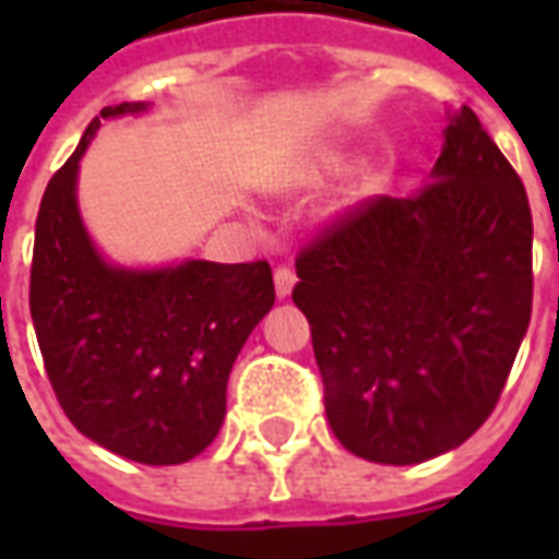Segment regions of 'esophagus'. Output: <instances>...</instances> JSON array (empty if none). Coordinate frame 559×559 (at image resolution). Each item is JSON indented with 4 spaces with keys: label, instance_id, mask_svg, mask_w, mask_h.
Listing matches in <instances>:
<instances>
[{
    "label": "esophagus",
    "instance_id": "obj_1",
    "mask_svg": "<svg viewBox=\"0 0 559 559\" xmlns=\"http://www.w3.org/2000/svg\"><path fill=\"white\" fill-rule=\"evenodd\" d=\"M293 284H296V272L290 266H275V293H278L281 299L290 296Z\"/></svg>",
    "mask_w": 559,
    "mask_h": 559
}]
</instances>
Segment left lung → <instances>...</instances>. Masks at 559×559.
Instances as JSON below:
<instances>
[{"label":"left lung","mask_w":559,"mask_h":559,"mask_svg":"<svg viewBox=\"0 0 559 559\" xmlns=\"http://www.w3.org/2000/svg\"><path fill=\"white\" fill-rule=\"evenodd\" d=\"M296 275L341 445L377 464L443 455L491 416L530 326L524 182L461 107L431 182L338 212Z\"/></svg>","instance_id":"8db88e82"}]
</instances>
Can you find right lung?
Returning <instances> with one entry per match:
<instances>
[{"instance_id":"obj_1","label":"right lung","mask_w":559,"mask_h":559,"mask_svg":"<svg viewBox=\"0 0 559 559\" xmlns=\"http://www.w3.org/2000/svg\"><path fill=\"white\" fill-rule=\"evenodd\" d=\"M143 104L104 107L102 119ZM74 155L53 173L35 221L29 311L59 407L116 455L152 467L200 455L227 413V377L275 305L266 260H188L155 272L104 263L78 212Z\"/></svg>"}]
</instances>
